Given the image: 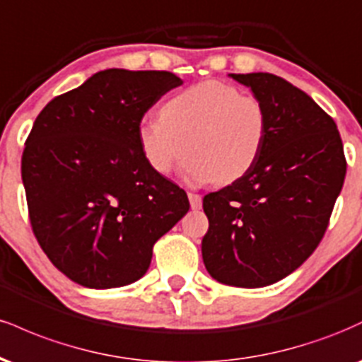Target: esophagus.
I'll return each instance as SVG.
<instances>
[{
  "label": "esophagus",
  "instance_id": "obj_1",
  "mask_svg": "<svg viewBox=\"0 0 362 362\" xmlns=\"http://www.w3.org/2000/svg\"><path fill=\"white\" fill-rule=\"evenodd\" d=\"M189 202H190V207H192V209H201L202 207V197L199 194L189 192Z\"/></svg>",
  "mask_w": 362,
  "mask_h": 362
}]
</instances>
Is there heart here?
<instances>
[{
    "label": "heart",
    "mask_w": 362,
    "mask_h": 362,
    "mask_svg": "<svg viewBox=\"0 0 362 362\" xmlns=\"http://www.w3.org/2000/svg\"><path fill=\"white\" fill-rule=\"evenodd\" d=\"M269 131L265 105L223 81H202L173 95L161 117L144 120L138 141L144 160L167 175L185 151L182 173L195 184H231L259 160Z\"/></svg>",
    "instance_id": "b5f03b06"
}]
</instances>
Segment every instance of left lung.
Here are the masks:
<instances>
[{
    "instance_id": "8db88e82",
    "label": "left lung",
    "mask_w": 362,
    "mask_h": 362,
    "mask_svg": "<svg viewBox=\"0 0 362 362\" xmlns=\"http://www.w3.org/2000/svg\"><path fill=\"white\" fill-rule=\"evenodd\" d=\"M228 76L264 103L269 131L250 172L202 201V260L221 284L264 288L318 247L347 163L334 119L305 91L271 73Z\"/></svg>"
}]
</instances>
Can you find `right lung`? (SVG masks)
I'll list each match as a JSON object with an SVG mask.
<instances>
[{"instance_id": "right-lung-1", "label": "right lung", "mask_w": 362, "mask_h": 362, "mask_svg": "<svg viewBox=\"0 0 362 362\" xmlns=\"http://www.w3.org/2000/svg\"><path fill=\"white\" fill-rule=\"evenodd\" d=\"M182 83L168 71L105 69L37 115L22 156L32 230L85 288L141 279L153 245L189 211L187 194L149 167L138 141L149 107Z\"/></svg>"}]
</instances>
